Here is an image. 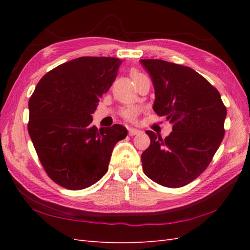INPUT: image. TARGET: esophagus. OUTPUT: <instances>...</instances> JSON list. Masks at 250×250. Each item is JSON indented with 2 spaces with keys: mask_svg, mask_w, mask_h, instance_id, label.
Returning a JSON list of instances; mask_svg holds the SVG:
<instances>
[{
  "mask_svg": "<svg viewBox=\"0 0 250 250\" xmlns=\"http://www.w3.org/2000/svg\"><path fill=\"white\" fill-rule=\"evenodd\" d=\"M128 131H129V134H130L131 136L137 135V134H140V133H141V131H140V130H137V129H135V128H129V129H128Z\"/></svg>",
  "mask_w": 250,
  "mask_h": 250,
  "instance_id": "1",
  "label": "esophagus"
}]
</instances>
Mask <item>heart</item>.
Returning <instances> with one entry per match:
<instances>
[{
	"label": "heart",
	"instance_id": "b5f03b06",
	"mask_svg": "<svg viewBox=\"0 0 250 250\" xmlns=\"http://www.w3.org/2000/svg\"><path fill=\"white\" fill-rule=\"evenodd\" d=\"M139 75H142V74L139 71H132L131 72L132 79H133L136 76H139ZM121 115H122V117H124L125 119L129 120V121H132V120H134L135 117H136V109L135 108H126L125 110H122Z\"/></svg>",
	"mask_w": 250,
	"mask_h": 250
}]
</instances>
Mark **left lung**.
Returning <instances> with one entry per match:
<instances>
[{
    "label": "left lung",
    "mask_w": 250,
    "mask_h": 250,
    "mask_svg": "<svg viewBox=\"0 0 250 250\" xmlns=\"http://www.w3.org/2000/svg\"><path fill=\"white\" fill-rule=\"evenodd\" d=\"M141 63L155 88L153 110L173 125L166 139L146 131L150 145L142 153L143 169L164 187H183L205 171L219 148L227 108L218 90L192 68L159 59Z\"/></svg>",
    "instance_id": "8db88e82"
}]
</instances>
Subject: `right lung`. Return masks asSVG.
I'll list each match as a JSON object with an SVG mask.
<instances>
[{
  "label": "right lung",
  "instance_id": "1",
  "mask_svg": "<svg viewBox=\"0 0 250 250\" xmlns=\"http://www.w3.org/2000/svg\"><path fill=\"white\" fill-rule=\"evenodd\" d=\"M118 58L81 57L43 76L29 101V134L42 166L61 187L82 190L102 178L117 142L128 131L91 125L100 98L121 64Z\"/></svg>",
  "mask_w": 250,
  "mask_h": 250
}]
</instances>
